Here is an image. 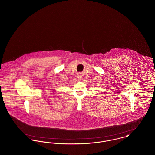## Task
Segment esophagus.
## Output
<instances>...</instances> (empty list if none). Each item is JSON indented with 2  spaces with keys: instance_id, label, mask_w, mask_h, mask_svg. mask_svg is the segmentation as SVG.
I'll use <instances>...</instances> for the list:
<instances>
[{
  "instance_id": "1",
  "label": "esophagus",
  "mask_w": 155,
  "mask_h": 155,
  "mask_svg": "<svg viewBox=\"0 0 155 155\" xmlns=\"http://www.w3.org/2000/svg\"><path fill=\"white\" fill-rule=\"evenodd\" d=\"M77 78H78V80H82V75H81V74L78 73V75H77Z\"/></svg>"
}]
</instances>
